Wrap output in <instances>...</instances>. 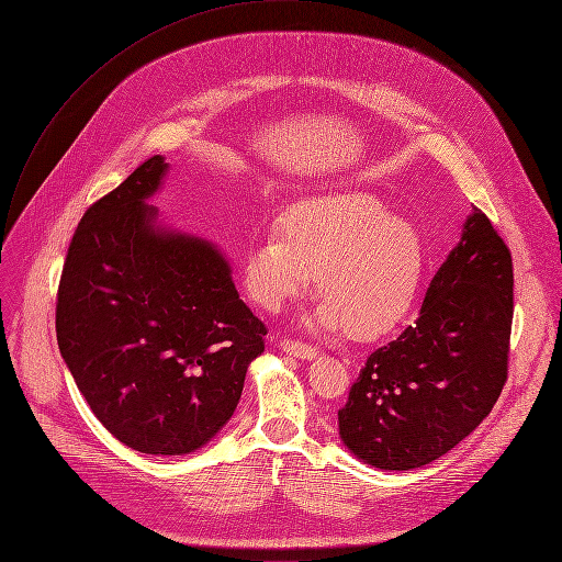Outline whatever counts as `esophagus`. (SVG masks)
Instances as JSON below:
<instances>
[{"label":"esophagus","instance_id":"obj_1","mask_svg":"<svg viewBox=\"0 0 562 562\" xmlns=\"http://www.w3.org/2000/svg\"><path fill=\"white\" fill-rule=\"evenodd\" d=\"M280 348L293 357H300V359H313L317 357V348L311 346V344H304V341H295V339H282L280 341Z\"/></svg>","mask_w":562,"mask_h":562}]
</instances>
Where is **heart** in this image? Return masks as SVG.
I'll list each match as a JSON object with an SVG mask.
<instances>
[{
	"label": "heart",
	"instance_id": "obj_1",
	"mask_svg": "<svg viewBox=\"0 0 562 562\" xmlns=\"http://www.w3.org/2000/svg\"><path fill=\"white\" fill-rule=\"evenodd\" d=\"M317 271L324 295L308 322L375 339L402 324L415 304L424 271L422 234L363 192H322L280 216V234H265L245 254L249 293L280 308L304 293Z\"/></svg>",
	"mask_w": 562,
	"mask_h": 562
}]
</instances>
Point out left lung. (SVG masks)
<instances>
[{"instance_id": "8db88e82", "label": "left lung", "mask_w": 562, "mask_h": 562, "mask_svg": "<svg viewBox=\"0 0 562 562\" xmlns=\"http://www.w3.org/2000/svg\"><path fill=\"white\" fill-rule=\"evenodd\" d=\"M512 315V254L474 207L417 322L359 370L337 413L344 446L380 470L422 468L452 450L505 386Z\"/></svg>"}]
</instances>
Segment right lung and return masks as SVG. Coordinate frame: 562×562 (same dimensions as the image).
<instances>
[{"mask_svg": "<svg viewBox=\"0 0 562 562\" xmlns=\"http://www.w3.org/2000/svg\"><path fill=\"white\" fill-rule=\"evenodd\" d=\"M138 165L81 218L57 293V341L94 417L143 454H190L232 419L267 326L210 240L158 225L167 171Z\"/></svg>", "mask_w": 562, "mask_h": 562, "instance_id": "add662e5", "label": "right lung"}]
</instances>
